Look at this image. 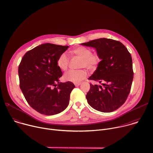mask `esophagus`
Wrapping results in <instances>:
<instances>
[{"instance_id": "34e87169", "label": "esophagus", "mask_w": 153, "mask_h": 153, "mask_svg": "<svg viewBox=\"0 0 153 153\" xmlns=\"http://www.w3.org/2000/svg\"><path fill=\"white\" fill-rule=\"evenodd\" d=\"M80 84H81V83H80V82H79V83H74V85H75L76 86H79Z\"/></svg>"}]
</instances>
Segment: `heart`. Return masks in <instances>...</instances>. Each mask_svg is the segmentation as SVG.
<instances>
[{"label": "heart", "mask_w": 153, "mask_h": 153, "mask_svg": "<svg viewBox=\"0 0 153 153\" xmlns=\"http://www.w3.org/2000/svg\"><path fill=\"white\" fill-rule=\"evenodd\" d=\"M71 53L73 55L77 56L82 58L80 67L86 68L90 70H94L100 63L101 59L99 54L92 53V50L84 47H79L73 50ZM70 60L66 53H62L57 60V66L63 71H66L69 66ZM87 76V73L84 70H70L64 75L65 80L72 82L74 83H79Z\"/></svg>", "instance_id": "b5f03b06"}]
</instances>
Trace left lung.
I'll return each instance as SVG.
<instances>
[{
    "label": "left lung",
    "instance_id": "1",
    "mask_svg": "<svg viewBox=\"0 0 153 153\" xmlns=\"http://www.w3.org/2000/svg\"><path fill=\"white\" fill-rule=\"evenodd\" d=\"M94 48L101 61L89 80L102 83V86L90 83L86 97L95 110L110 113L126 101L133 80L132 57L122 43L115 40L101 38L81 43Z\"/></svg>",
    "mask_w": 153,
    "mask_h": 153
}]
</instances>
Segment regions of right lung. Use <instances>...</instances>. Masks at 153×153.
I'll use <instances>...</instances> for the list:
<instances>
[{
    "instance_id": "obj_1",
    "label": "right lung",
    "mask_w": 153,
    "mask_h": 153,
    "mask_svg": "<svg viewBox=\"0 0 153 153\" xmlns=\"http://www.w3.org/2000/svg\"><path fill=\"white\" fill-rule=\"evenodd\" d=\"M68 47L42 44L27 52L19 64L20 88L28 104L40 114L60 113L69 104L75 85L71 82L59 83L62 72L57 66L59 56Z\"/></svg>"
}]
</instances>
